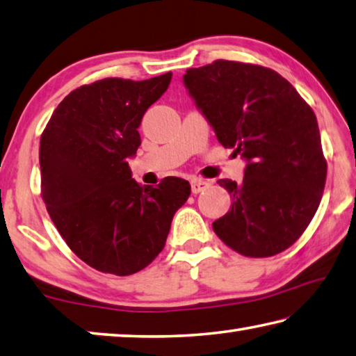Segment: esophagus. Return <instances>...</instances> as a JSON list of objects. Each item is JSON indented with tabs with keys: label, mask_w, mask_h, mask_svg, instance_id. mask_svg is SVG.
Segmentation results:
<instances>
[{
	"label": "esophagus",
	"mask_w": 356,
	"mask_h": 356,
	"mask_svg": "<svg viewBox=\"0 0 356 356\" xmlns=\"http://www.w3.org/2000/svg\"><path fill=\"white\" fill-rule=\"evenodd\" d=\"M209 188V183L204 181V179H198V178H194L191 181V189H192V194H200L202 191L208 189Z\"/></svg>",
	"instance_id": "34e87169"
}]
</instances>
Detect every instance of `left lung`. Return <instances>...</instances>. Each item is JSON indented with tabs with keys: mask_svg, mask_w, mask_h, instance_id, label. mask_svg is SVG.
Returning <instances> with one entry per match:
<instances>
[{
	"mask_svg": "<svg viewBox=\"0 0 356 356\" xmlns=\"http://www.w3.org/2000/svg\"><path fill=\"white\" fill-rule=\"evenodd\" d=\"M184 87L217 140L245 161L244 179H219L232 208L216 234L244 257L286 250L309 225L325 188L319 127L289 81L270 68L216 60L191 68Z\"/></svg>",
	"mask_w": 356,
	"mask_h": 356,
	"instance_id": "obj_1",
	"label": "left lung"
}]
</instances>
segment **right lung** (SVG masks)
Instances as JSON below:
<instances>
[{"mask_svg":"<svg viewBox=\"0 0 356 356\" xmlns=\"http://www.w3.org/2000/svg\"><path fill=\"white\" fill-rule=\"evenodd\" d=\"M172 73L145 81L106 78L62 99L40 137L42 197L67 245L93 269L118 277L142 270L165 245L191 195L183 178L153 188L133 178L142 117Z\"/></svg>","mask_w":356,"mask_h":356,"instance_id":"add662e5","label":"right lung"}]
</instances>
